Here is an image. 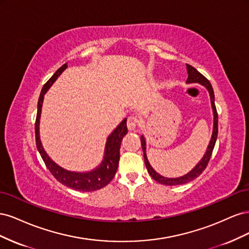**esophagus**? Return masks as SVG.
I'll return each instance as SVG.
<instances>
[{
  "mask_svg": "<svg viewBox=\"0 0 249 249\" xmlns=\"http://www.w3.org/2000/svg\"><path fill=\"white\" fill-rule=\"evenodd\" d=\"M139 124V119L136 117V116H129L127 117V122H126V126L127 129H129L130 131H133L137 127Z\"/></svg>",
  "mask_w": 249,
  "mask_h": 249,
  "instance_id": "1",
  "label": "esophagus"
}]
</instances>
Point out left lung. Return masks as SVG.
Returning <instances> with one entry per match:
<instances>
[{
  "instance_id": "left-lung-1",
  "label": "left lung",
  "mask_w": 249,
  "mask_h": 249,
  "mask_svg": "<svg viewBox=\"0 0 249 249\" xmlns=\"http://www.w3.org/2000/svg\"><path fill=\"white\" fill-rule=\"evenodd\" d=\"M187 71H188V79L187 82L188 83H200L201 85L206 86L207 89L209 90L210 95H211V103H212V108H213V112H214V129H213V134H212V138H211L210 144L208 146L207 153L203 156V158L201 159V161L195 166L189 173H187L186 176L180 177V178H164L153 169V167L150 166V164L148 163V160L146 158V153H145V139L143 136H141V145H142V149H143V156H144V163L146 169L148 171V173L155 180H157L158 183H160L162 185H166V186H176V185H183L186 184L188 182H191L194 178H196L197 177H199L202 171L206 169L207 165L211 159V156H212L213 149L215 146L216 143V139H217V135H218V113L216 110V106H215V96H214V90L211 83L209 82V80L201 74L196 69H194L193 66L187 64Z\"/></svg>"
}]
</instances>
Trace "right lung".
Instances as JSON below:
<instances>
[{"mask_svg":"<svg viewBox=\"0 0 249 249\" xmlns=\"http://www.w3.org/2000/svg\"><path fill=\"white\" fill-rule=\"evenodd\" d=\"M66 67L67 64L65 63L60 67V69H58L57 71L53 74L41 89V92L38 99V105H37V115L35 120L36 146L44 164H46V166L58 182L74 190H79L83 192L95 191L101 189V188H104L105 186H107L115 176L119 162L120 144H122V141L124 137V135L127 133L126 119H124V122L116 127V130L108 137L106 150H105L104 161L102 162L99 168L86 173L71 172L59 167L56 163L53 162L49 158V156L46 154V152H44L39 139V117L41 113L44 93L48 91L50 86L55 82V80L61 74V72L66 69Z\"/></svg>","mask_w":249,"mask_h":249,"instance_id":"1","label":"right lung"}]
</instances>
